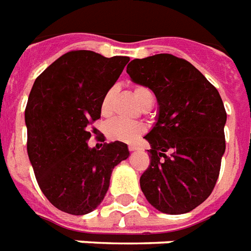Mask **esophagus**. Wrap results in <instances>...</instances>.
<instances>
[{
	"label": "esophagus",
	"mask_w": 251,
	"mask_h": 251,
	"mask_svg": "<svg viewBox=\"0 0 251 251\" xmlns=\"http://www.w3.org/2000/svg\"><path fill=\"white\" fill-rule=\"evenodd\" d=\"M129 150L130 151H135V150H138V147L135 146V145H129Z\"/></svg>",
	"instance_id": "esophagus-1"
}]
</instances>
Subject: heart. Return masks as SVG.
Segmentation results:
<instances>
[{"label": "heart", "mask_w": 251, "mask_h": 251, "mask_svg": "<svg viewBox=\"0 0 251 251\" xmlns=\"http://www.w3.org/2000/svg\"><path fill=\"white\" fill-rule=\"evenodd\" d=\"M134 97L137 99L139 104H145L146 101L152 100V93L146 87L138 85L134 88ZM114 96V89H109L101 101L100 110L102 116H109L112 108V100ZM145 125L141 122H129L124 120H113L106 126V134L113 141H121V142H134L141 134L145 133Z\"/></svg>", "instance_id": "1"}]
</instances>
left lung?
I'll list each match as a JSON object with an SVG mask.
<instances>
[{
    "label": "left lung",
    "instance_id": "obj_1",
    "mask_svg": "<svg viewBox=\"0 0 251 251\" xmlns=\"http://www.w3.org/2000/svg\"><path fill=\"white\" fill-rule=\"evenodd\" d=\"M126 72L150 88L158 101L150 166L139 179L147 201L168 215L187 213L205 201L225 152L226 112L219 91L184 59L158 53L134 59Z\"/></svg>",
    "mask_w": 251,
    "mask_h": 251
}]
</instances>
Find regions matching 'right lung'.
Masks as SVG:
<instances>
[{
    "instance_id": "right-lung-1",
    "label": "right lung",
    "mask_w": 251,
    "mask_h": 251,
    "mask_svg": "<svg viewBox=\"0 0 251 251\" xmlns=\"http://www.w3.org/2000/svg\"><path fill=\"white\" fill-rule=\"evenodd\" d=\"M129 60L70 51L32 85L25 110L28 159L42 192L66 213L95 210L108 192L113 168L129 158L127 145L120 141L101 150L87 143L91 124L101 117L102 97Z\"/></svg>"
}]
</instances>
